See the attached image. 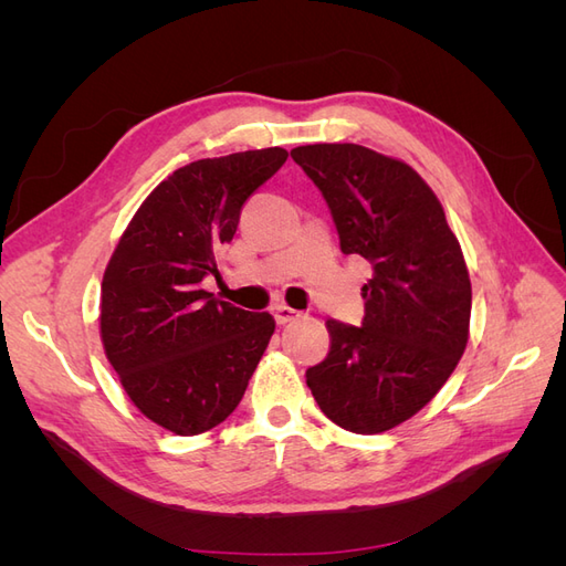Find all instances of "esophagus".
<instances>
[{"mask_svg":"<svg viewBox=\"0 0 566 566\" xmlns=\"http://www.w3.org/2000/svg\"><path fill=\"white\" fill-rule=\"evenodd\" d=\"M300 316H302V312L293 310V306H287V304H276V306H273V318H276L279 325H285V323L295 321Z\"/></svg>","mask_w":566,"mask_h":566,"instance_id":"1","label":"esophagus"}]
</instances>
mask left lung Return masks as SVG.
I'll return each mask as SVG.
<instances>
[{
  "instance_id": "8db88e82",
  "label": "left lung",
  "mask_w": 566,
  "mask_h": 566,
  "mask_svg": "<svg viewBox=\"0 0 566 566\" xmlns=\"http://www.w3.org/2000/svg\"><path fill=\"white\" fill-rule=\"evenodd\" d=\"M323 193L339 250L361 254V328L325 321L331 352L306 370L335 424L378 434L434 399L468 345L472 285L441 202L413 167L356 144L290 150Z\"/></svg>"
}]
</instances>
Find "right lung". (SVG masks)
Instances as JSON below:
<instances>
[{
	"mask_svg": "<svg viewBox=\"0 0 566 566\" xmlns=\"http://www.w3.org/2000/svg\"><path fill=\"white\" fill-rule=\"evenodd\" d=\"M287 160L285 148L231 153L179 167L132 217L101 283V339L134 406L193 437L241 403L276 328L202 290L219 276L243 202Z\"/></svg>",
	"mask_w": 566,
	"mask_h": 566,
	"instance_id": "1",
	"label": "right lung"
}]
</instances>
